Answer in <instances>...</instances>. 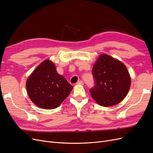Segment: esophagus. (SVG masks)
Here are the masks:
<instances>
[{
  "label": "esophagus",
  "instance_id": "34e87169",
  "mask_svg": "<svg viewBox=\"0 0 153 153\" xmlns=\"http://www.w3.org/2000/svg\"><path fill=\"white\" fill-rule=\"evenodd\" d=\"M76 84L78 85H84V82L82 80H78L76 83Z\"/></svg>",
  "mask_w": 153,
  "mask_h": 153
}]
</instances>
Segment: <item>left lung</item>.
<instances>
[{
	"instance_id": "8db88e82",
	"label": "left lung",
	"mask_w": 153,
	"mask_h": 153,
	"mask_svg": "<svg viewBox=\"0 0 153 153\" xmlns=\"http://www.w3.org/2000/svg\"><path fill=\"white\" fill-rule=\"evenodd\" d=\"M95 85L91 95L98 105L110 106L118 104L126 96L131 78L124 64L106 54H101L92 69Z\"/></svg>"
}]
</instances>
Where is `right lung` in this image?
I'll return each mask as SVG.
<instances>
[{
  "label": "right lung",
  "instance_id": "add662e5",
  "mask_svg": "<svg viewBox=\"0 0 153 153\" xmlns=\"http://www.w3.org/2000/svg\"><path fill=\"white\" fill-rule=\"evenodd\" d=\"M26 87L32 102L45 109L58 107L73 89V86L59 75L54 64L48 59L41 62L29 76Z\"/></svg>",
  "mask_w": 153,
  "mask_h": 153
}]
</instances>
